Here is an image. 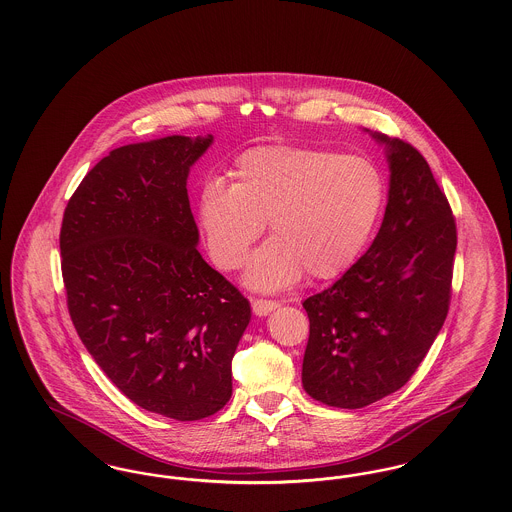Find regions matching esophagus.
I'll return each instance as SVG.
<instances>
[{
    "label": "esophagus",
    "mask_w": 512,
    "mask_h": 512,
    "mask_svg": "<svg viewBox=\"0 0 512 512\" xmlns=\"http://www.w3.org/2000/svg\"><path fill=\"white\" fill-rule=\"evenodd\" d=\"M251 307H253V313L259 315V317H267L270 311L278 309L280 307V301L276 299H263V297H255L251 301Z\"/></svg>",
    "instance_id": "34e87169"
}]
</instances>
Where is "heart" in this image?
<instances>
[{"mask_svg":"<svg viewBox=\"0 0 512 512\" xmlns=\"http://www.w3.org/2000/svg\"><path fill=\"white\" fill-rule=\"evenodd\" d=\"M230 178V186H201L197 222L211 259L236 270L268 220L274 238L245 272V284L261 292L288 288L303 272L340 276L365 249L386 201L384 172L370 157L322 147L249 149Z\"/></svg>","mask_w":512,"mask_h":512,"instance_id":"b5f03b06","label":"heart"}]
</instances>
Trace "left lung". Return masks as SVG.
I'll return each mask as SVG.
<instances>
[{"instance_id": "left-lung-1", "label": "left lung", "mask_w": 512, "mask_h": 512, "mask_svg": "<svg viewBox=\"0 0 512 512\" xmlns=\"http://www.w3.org/2000/svg\"><path fill=\"white\" fill-rule=\"evenodd\" d=\"M374 138L388 146L391 171L382 226L340 280L303 301V388L338 409H361L411 380L453 290L457 224L447 197L416 147Z\"/></svg>"}]
</instances>
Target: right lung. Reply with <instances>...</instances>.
<instances>
[{
  "instance_id": "obj_1",
  "label": "right lung",
  "mask_w": 512,
  "mask_h": 512,
  "mask_svg": "<svg viewBox=\"0 0 512 512\" xmlns=\"http://www.w3.org/2000/svg\"><path fill=\"white\" fill-rule=\"evenodd\" d=\"M213 136L117 147L84 176L59 247L74 328L138 407L174 420L219 413L251 309L197 251L186 178Z\"/></svg>"
}]
</instances>
